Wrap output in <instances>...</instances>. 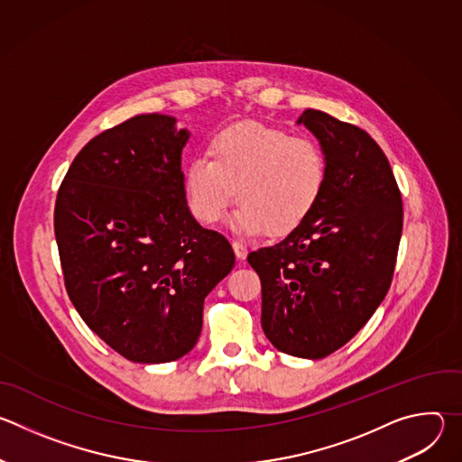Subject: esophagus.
<instances>
[{
  "mask_svg": "<svg viewBox=\"0 0 462 462\" xmlns=\"http://www.w3.org/2000/svg\"><path fill=\"white\" fill-rule=\"evenodd\" d=\"M232 248H234V252H236V257H237L239 261L246 259V254H248V248H246V245H243V243H239V241H234V243H232Z\"/></svg>",
  "mask_w": 462,
  "mask_h": 462,
  "instance_id": "esophagus-1",
  "label": "esophagus"
}]
</instances>
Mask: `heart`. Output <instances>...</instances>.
Masks as SVG:
<instances>
[{"instance_id":"heart-1","label":"heart","mask_w":462,"mask_h":462,"mask_svg":"<svg viewBox=\"0 0 462 462\" xmlns=\"http://www.w3.org/2000/svg\"><path fill=\"white\" fill-rule=\"evenodd\" d=\"M208 157L191 159L182 173L189 212L203 225L217 223L234 195L239 207L230 228L241 236L298 230L319 205L327 157L318 143L278 127L237 122L208 141Z\"/></svg>"}]
</instances>
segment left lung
Segmentation results:
<instances>
[{
  "label": "left lung",
  "mask_w": 462,
  "mask_h": 462,
  "mask_svg": "<svg viewBox=\"0 0 462 462\" xmlns=\"http://www.w3.org/2000/svg\"><path fill=\"white\" fill-rule=\"evenodd\" d=\"M327 157L312 216L274 246L248 254L261 280V327L291 356L346 346L383 301L402 236L401 191L364 129L318 109L298 118Z\"/></svg>",
  "instance_id": "left-lung-1"
}]
</instances>
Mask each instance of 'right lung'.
<instances>
[{
    "mask_svg": "<svg viewBox=\"0 0 462 462\" xmlns=\"http://www.w3.org/2000/svg\"><path fill=\"white\" fill-rule=\"evenodd\" d=\"M188 139L170 115H137L82 148L56 197L65 289L91 331L137 364L189 353L205 298L236 265L230 243L188 208Z\"/></svg>",
    "mask_w": 462,
    "mask_h": 462,
    "instance_id": "1",
    "label": "right lung"
}]
</instances>
